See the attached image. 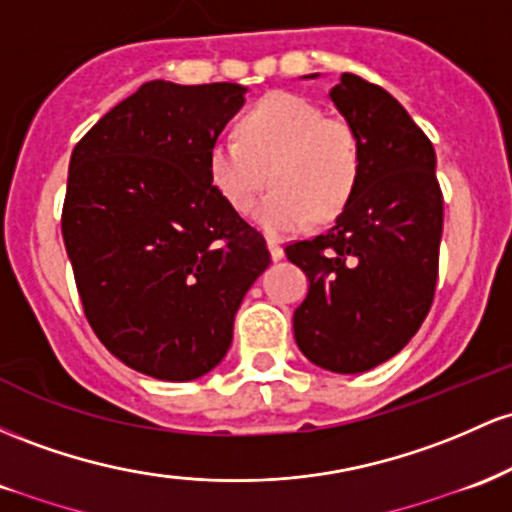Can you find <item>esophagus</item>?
<instances>
[{
	"label": "esophagus",
	"mask_w": 512,
	"mask_h": 512,
	"mask_svg": "<svg viewBox=\"0 0 512 512\" xmlns=\"http://www.w3.org/2000/svg\"><path fill=\"white\" fill-rule=\"evenodd\" d=\"M268 249H271V256H273V261H280V258L285 256V249H283V244H280L278 239H268Z\"/></svg>",
	"instance_id": "esophagus-1"
}]
</instances>
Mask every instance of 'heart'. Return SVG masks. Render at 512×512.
<instances>
[{"label":"heart","instance_id":"1","mask_svg":"<svg viewBox=\"0 0 512 512\" xmlns=\"http://www.w3.org/2000/svg\"><path fill=\"white\" fill-rule=\"evenodd\" d=\"M363 174V147L353 125L326 116L297 94H268L239 120L237 137H220L208 149L215 191L244 212L271 176L273 191L256 205V225L273 239L290 237L312 217L341 215Z\"/></svg>","mask_w":512,"mask_h":512}]
</instances>
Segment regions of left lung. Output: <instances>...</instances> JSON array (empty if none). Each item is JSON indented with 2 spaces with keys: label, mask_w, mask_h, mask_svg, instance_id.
Masks as SVG:
<instances>
[{
  "label": "left lung",
  "mask_w": 512,
  "mask_h": 512,
  "mask_svg": "<svg viewBox=\"0 0 512 512\" xmlns=\"http://www.w3.org/2000/svg\"><path fill=\"white\" fill-rule=\"evenodd\" d=\"M329 96L358 132L363 174L336 225L285 254L309 278L292 317L297 346L314 365L353 375L399 353L428 317L442 191L433 145L389 91L346 72Z\"/></svg>",
  "instance_id": "obj_1"
}]
</instances>
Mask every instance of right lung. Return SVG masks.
Instances as JSON below:
<instances>
[{
	"mask_svg": "<svg viewBox=\"0 0 512 512\" xmlns=\"http://www.w3.org/2000/svg\"><path fill=\"white\" fill-rule=\"evenodd\" d=\"M244 91L154 79L72 149L62 239L84 317L157 380H195L225 358L234 314L271 263L263 234L208 176V149Z\"/></svg>",
	"mask_w": 512,
	"mask_h": 512,
	"instance_id": "right-lung-1",
	"label": "right lung"
}]
</instances>
